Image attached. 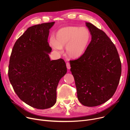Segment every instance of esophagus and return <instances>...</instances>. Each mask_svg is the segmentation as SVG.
I'll return each mask as SVG.
<instances>
[{"mask_svg": "<svg viewBox=\"0 0 130 130\" xmlns=\"http://www.w3.org/2000/svg\"><path fill=\"white\" fill-rule=\"evenodd\" d=\"M66 66L68 70H70L71 69V66H70V64L69 63H66Z\"/></svg>", "mask_w": 130, "mask_h": 130, "instance_id": "obj_1", "label": "esophagus"}]
</instances>
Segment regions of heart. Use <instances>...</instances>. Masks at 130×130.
Segmentation results:
<instances>
[{"instance_id":"heart-1","label":"heart","mask_w":130,"mask_h":130,"mask_svg":"<svg viewBox=\"0 0 130 130\" xmlns=\"http://www.w3.org/2000/svg\"><path fill=\"white\" fill-rule=\"evenodd\" d=\"M91 34L85 27L67 26L59 29L55 39L52 37L51 43L53 48L59 52L66 47L67 55L72 59L83 56L90 44Z\"/></svg>"}]
</instances>
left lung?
I'll return each instance as SVG.
<instances>
[{
  "label": "left lung",
  "mask_w": 130,
  "mask_h": 130,
  "mask_svg": "<svg viewBox=\"0 0 130 130\" xmlns=\"http://www.w3.org/2000/svg\"><path fill=\"white\" fill-rule=\"evenodd\" d=\"M86 25L92 40L83 56L70 60L77 98L84 106L93 107L110 100L121 75V62L114 44L106 34L90 23Z\"/></svg>",
  "instance_id": "8db88e82"
}]
</instances>
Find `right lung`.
I'll list each match as a JSON object with an SVG mask.
<instances>
[{"label":"right lung","mask_w":130,"mask_h":130,"mask_svg":"<svg viewBox=\"0 0 130 130\" xmlns=\"http://www.w3.org/2000/svg\"><path fill=\"white\" fill-rule=\"evenodd\" d=\"M55 22L31 26L16 42L8 68L10 82L19 99L37 109L48 108L56 102L59 80L67 72L61 58L51 60L48 43Z\"/></svg>","instance_id":"right-lung-1"}]
</instances>
